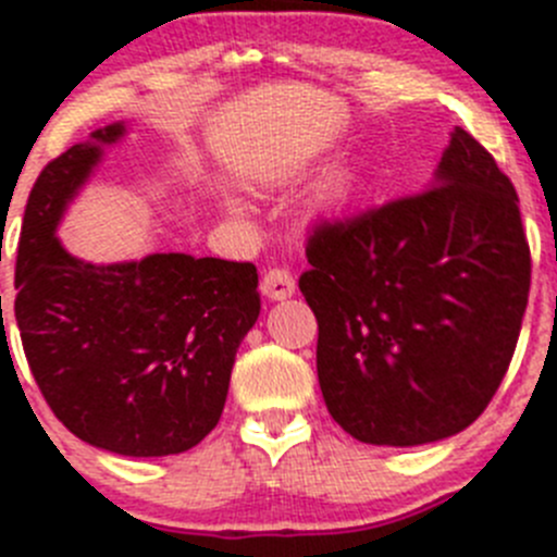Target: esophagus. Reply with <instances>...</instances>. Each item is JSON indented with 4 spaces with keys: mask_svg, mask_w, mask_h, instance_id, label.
<instances>
[{
    "mask_svg": "<svg viewBox=\"0 0 557 557\" xmlns=\"http://www.w3.org/2000/svg\"><path fill=\"white\" fill-rule=\"evenodd\" d=\"M295 293V278L289 270L284 268H270L262 275V295L270 301H284Z\"/></svg>",
    "mask_w": 557,
    "mask_h": 557,
    "instance_id": "obj_1",
    "label": "esophagus"
}]
</instances>
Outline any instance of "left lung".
I'll return each mask as SVG.
<instances>
[{"label": "left lung", "instance_id": "left-lung-1", "mask_svg": "<svg viewBox=\"0 0 557 557\" xmlns=\"http://www.w3.org/2000/svg\"><path fill=\"white\" fill-rule=\"evenodd\" d=\"M298 287L318 382L362 444L418 446L474 424L508 373L530 293L510 178L455 127L430 189L314 225Z\"/></svg>", "mask_w": 557, "mask_h": 557}]
</instances>
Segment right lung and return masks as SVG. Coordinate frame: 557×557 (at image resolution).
Masks as SVG:
<instances>
[{"label": "right lung", "instance_id": "right-lung-1", "mask_svg": "<svg viewBox=\"0 0 557 557\" xmlns=\"http://www.w3.org/2000/svg\"><path fill=\"white\" fill-rule=\"evenodd\" d=\"M125 133L108 125L41 170L16 253V323L49 410L125 457L198 446L223 416L236 348L259 318L250 262L152 253L88 264L58 243L66 203Z\"/></svg>", "mask_w": 557, "mask_h": 557}]
</instances>
